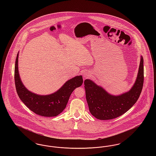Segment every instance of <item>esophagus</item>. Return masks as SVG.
<instances>
[{"label":"esophagus","instance_id":"obj_1","mask_svg":"<svg viewBox=\"0 0 156 156\" xmlns=\"http://www.w3.org/2000/svg\"><path fill=\"white\" fill-rule=\"evenodd\" d=\"M89 75H90V73L87 72V71H85L83 73V76L85 78H87L88 77H89Z\"/></svg>","mask_w":156,"mask_h":156}]
</instances>
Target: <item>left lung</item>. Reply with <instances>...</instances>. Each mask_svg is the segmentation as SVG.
Returning <instances> with one entry per match:
<instances>
[{
    "label": "left lung",
    "mask_w": 156,
    "mask_h": 156,
    "mask_svg": "<svg viewBox=\"0 0 156 156\" xmlns=\"http://www.w3.org/2000/svg\"><path fill=\"white\" fill-rule=\"evenodd\" d=\"M144 82L143 58L141 56L138 74L130 90L115 96L90 80H85L84 87L89 111L96 118L109 120L118 118L129 111L140 97Z\"/></svg>",
    "instance_id": "left-lung-1"
}]
</instances>
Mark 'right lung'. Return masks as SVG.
I'll list each match as a JSON object with an SVG mask.
<instances>
[{"mask_svg": "<svg viewBox=\"0 0 156 156\" xmlns=\"http://www.w3.org/2000/svg\"><path fill=\"white\" fill-rule=\"evenodd\" d=\"M19 53L15 62V82L18 96L25 105L36 114L53 117L58 115L66 108L69 97L76 88L83 83L81 75L69 80L57 92L50 95H39L29 90L24 86L18 69Z\"/></svg>", "mask_w": 156, "mask_h": 156, "instance_id": "obj_1", "label": "right lung"}]
</instances>
